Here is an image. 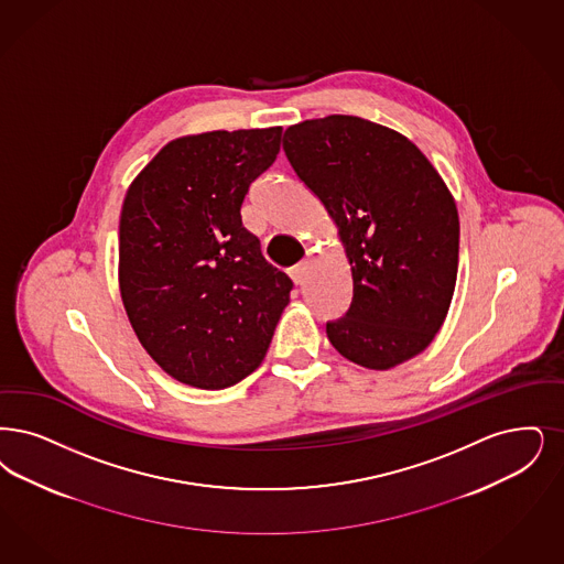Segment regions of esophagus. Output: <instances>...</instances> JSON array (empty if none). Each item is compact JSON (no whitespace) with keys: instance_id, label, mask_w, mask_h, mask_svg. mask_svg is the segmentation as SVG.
<instances>
[{"instance_id":"esophagus-1","label":"esophagus","mask_w":564,"mask_h":564,"mask_svg":"<svg viewBox=\"0 0 564 564\" xmlns=\"http://www.w3.org/2000/svg\"><path fill=\"white\" fill-rule=\"evenodd\" d=\"M306 272H308V260H302V262H297L295 267H292L290 274H292V279L295 283H302L304 276H306Z\"/></svg>"}]
</instances>
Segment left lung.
Returning <instances> with one entry per match:
<instances>
[{"label":"left lung","instance_id":"obj_1","mask_svg":"<svg viewBox=\"0 0 564 564\" xmlns=\"http://www.w3.org/2000/svg\"><path fill=\"white\" fill-rule=\"evenodd\" d=\"M283 151L350 262L352 302L327 323V338L367 369L413 359L441 329L457 279L459 216L447 184L405 135L352 115L290 126Z\"/></svg>","mask_w":564,"mask_h":564}]
</instances>
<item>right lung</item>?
Here are the masks:
<instances>
[{"instance_id":"add662e5","label":"right lung","mask_w":564,"mask_h":564,"mask_svg":"<svg viewBox=\"0 0 564 564\" xmlns=\"http://www.w3.org/2000/svg\"><path fill=\"white\" fill-rule=\"evenodd\" d=\"M283 128L167 142L130 184L119 218V290L144 350L174 380L220 390L264 359L290 304L241 223L249 184L274 163Z\"/></svg>"}]
</instances>
